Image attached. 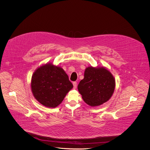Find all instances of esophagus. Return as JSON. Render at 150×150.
<instances>
[{
	"label": "esophagus",
	"mask_w": 150,
	"mask_h": 150,
	"mask_svg": "<svg viewBox=\"0 0 150 150\" xmlns=\"http://www.w3.org/2000/svg\"><path fill=\"white\" fill-rule=\"evenodd\" d=\"M73 86H74V88L76 89V86H77V83L76 81L73 82Z\"/></svg>",
	"instance_id": "1"
}]
</instances>
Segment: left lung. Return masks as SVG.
<instances>
[{
  "label": "left lung",
  "mask_w": 150,
  "mask_h": 150,
  "mask_svg": "<svg viewBox=\"0 0 150 150\" xmlns=\"http://www.w3.org/2000/svg\"><path fill=\"white\" fill-rule=\"evenodd\" d=\"M115 86L114 76L106 67L89 66L85 70L84 79L80 81L78 89L87 105L96 107L111 98Z\"/></svg>",
  "instance_id": "8db88e82"
}]
</instances>
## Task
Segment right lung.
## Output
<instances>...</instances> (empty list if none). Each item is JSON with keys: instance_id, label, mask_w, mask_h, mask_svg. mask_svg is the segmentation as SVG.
Returning a JSON list of instances; mask_svg holds the SVG:
<instances>
[{"instance_id": "right-lung-1", "label": "right lung", "mask_w": 150, "mask_h": 150, "mask_svg": "<svg viewBox=\"0 0 150 150\" xmlns=\"http://www.w3.org/2000/svg\"><path fill=\"white\" fill-rule=\"evenodd\" d=\"M72 88L73 85L64 70L52 63L38 67L31 77L32 93L36 100L45 107H57Z\"/></svg>"}]
</instances>
